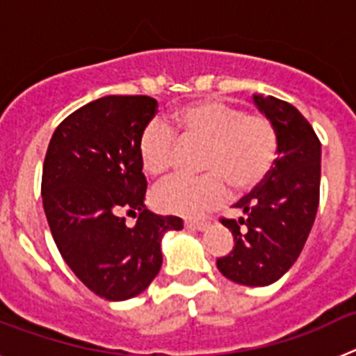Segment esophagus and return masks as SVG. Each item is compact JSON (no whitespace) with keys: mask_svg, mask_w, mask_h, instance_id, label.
<instances>
[{"mask_svg":"<svg viewBox=\"0 0 356 356\" xmlns=\"http://www.w3.org/2000/svg\"><path fill=\"white\" fill-rule=\"evenodd\" d=\"M209 222L207 221H185V228L193 229V232H203L207 229Z\"/></svg>","mask_w":356,"mask_h":356,"instance_id":"esophagus-1","label":"esophagus"}]
</instances>
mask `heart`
Segmentation results:
<instances>
[{"instance_id": "b5f03b06", "label": "heart", "mask_w": 356, "mask_h": 356, "mask_svg": "<svg viewBox=\"0 0 356 356\" xmlns=\"http://www.w3.org/2000/svg\"><path fill=\"white\" fill-rule=\"evenodd\" d=\"M203 144L197 178L175 176L153 193V205L165 213L203 216L222 205L228 184L250 191L266 180L278 155V135L273 122L260 114L219 99L188 103L175 110L165 122L153 119L139 137V159L151 176L168 175L175 165L180 144Z\"/></svg>"}]
</instances>
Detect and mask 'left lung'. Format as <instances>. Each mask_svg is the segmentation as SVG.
<instances>
[{
  "instance_id": "8db88e82",
  "label": "left lung",
  "mask_w": 356,
  "mask_h": 356,
  "mask_svg": "<svg viewBox=\"0 0 356 356\" xmlns=\"http://www.w3.org/2000/svg\"><path fill=\"white\" fill-rule=\"evenodd\" d=\"M253 103L275 127L278 159L266 180L234 205L244 217L221 219L235 244L217 259V269L235 284L266 287L294 266L316 221L321 143L291 103L262 94Z\"/></svg>"
}]
</instances>
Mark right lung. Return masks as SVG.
I'll return each mask as SVG.
<instances>
[{"mask_svg": "<svg viewBox=\"0 0 356 356\" xmlns=\"http://www.w3.org/2000/svg\"><path fill=\"white\" fill-rule=\"evenodd\" d=\"M149 96H105L56 127L42 168V205L55 244L85 287L108 301L139 296L162 267L160 242L181 229L144 205L139 137L156 114ZM122 211L138 213L126 226Z\"/></svg>", "mask_w": 356, "mask_h": 356, "instance_id": "1", "label": "right lung"}]
</instances>
